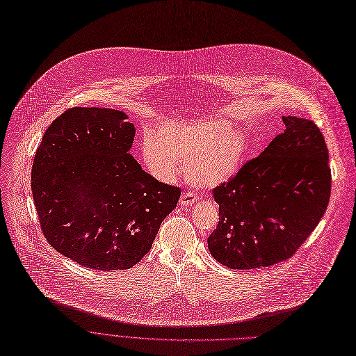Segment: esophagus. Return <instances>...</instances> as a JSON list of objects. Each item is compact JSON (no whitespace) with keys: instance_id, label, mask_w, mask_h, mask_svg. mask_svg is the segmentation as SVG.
<instances>
[{"instance_id":"obj_1","label":"esophagus","mask_w":356,"mask_h":356,"mask_svg":"<svg viewBox=\"0 0 356 356\" xmlns=\"http://www.w3.org/2000/svg\"><path fill=\"white\" fill-rule=\"evenodd\" d=\"M197 202V197L193 195V193H183L180 200H179V204L186 207V206H190L191 203H196Z\"/></svg>"}]
</instances>
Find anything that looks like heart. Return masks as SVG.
I'll use <instances>...</instances> for the list:
<instances>
[{
  "mask_svg": "<svg viewBox=\"0 0 356 356\" xmlns=\"http://www.w3.org/2000/svg\"><path fill=\"white\" fill-rule=\"evenodd\" d=\"M247 153L245 135L229 120L216 118L168 122L157 135L146 134L142 143L145 165L157 180L173 181L186 161L188 179L206 187L233 177Z\"/></svg>",
  "mask_w": 356,
  "mask_h": 356,
  "instance_id": "obj_1",
  "label": "heart"
}]
</instances>
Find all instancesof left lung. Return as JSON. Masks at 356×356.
Masks as SVG:
<instances>
[{"instance_id":"obj_1","label":"left lung","mask_w":356,"mask_h":356,"mask_svg":"<svg viewBox=\"0 0 356 356\" xmlns=\"http://www.w3.org/2000/svg\"><path fill=\"white\" fill-rule=\"evenodd\" d=\"M284 134L229 181L213 188L218 224L207 244L233 270L270 267L293 257L331 197L328 147L308 119L282 116Z\"/></svg>"}]
</instances>
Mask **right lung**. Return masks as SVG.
I'll return each instance as SVG.
<instances>
[{
    "label": "right lung",
    "mask_w": 356,
    "mask_h": 356,
    "mask_svg": "<svg viewBox=\"0 0 356 356\" xmlns=\"http://www.w3.org/2000/svg\"><path fill=\"white\" fill-rule=\"evenodd\" d=\"M106 108L58 116L37 149L31 188L48 243L92 270L132 268L152 248L180 188L156 180L129 153L135 124Z\"/></svg>",
    "instance_id": "obj_1"
}]
</instances>
